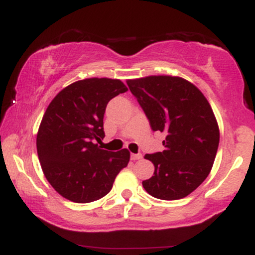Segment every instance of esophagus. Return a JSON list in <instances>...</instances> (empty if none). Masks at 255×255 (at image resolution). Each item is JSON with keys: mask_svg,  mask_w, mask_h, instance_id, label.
<instances>
[{"mask_svg": "<svg viewBox=\"0 0 255 255\" xmlns=\"http://www.w3.org/2000/svg\"><path fill=\"white\" fill-rule=\"evenodd\" d=\"M142 158V154L141 153H133L130 156V159L131 160H139V159H141Z\"/></svg>", "mask_w": 255, "mask_h": 255, "instance_id": "obj_1", "label": "esophagus"}]
</instances>
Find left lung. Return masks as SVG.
I'll list each match as a JSON object with an SVG mask.
<instances>
[{
	"label": "left lung",
	"instance_id": "left-lung-1",
	"mask_svg": "<svg viewBox=\"0 0 255 255\" xmlns=\"http://www.w3.org/2000/svg\"><path fill=\"white\" fill-rule=\"evenodd\" d=\"M153 131L165 134L164 150L145 154L153 176L145 191L162 200H177L209 176L219 144V129L207 99L194 85L178 77L153 75L127 81Z\"/></svg>",
	"mask_w": 255,
	"mask_h": 255
}]
</instances>
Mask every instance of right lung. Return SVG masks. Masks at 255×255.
Segmentation results:
<instances>
[{"label":"right lung","mask_w":255,"mask_h":255,"mask_svg":"<svg viewBox=\"0 0 255 255\" xmlns=\"http://www.w3.org/2000/svg\"><path fill=\"white\" fill-rule=\"evenodd\" d=\"M128 89L121 80L91 78L73 83L49 104L37 134V152L46 180L74 203H91L113 188L129 162L127 148L102 150L103 119L110 99Z\"/></svg>","instance_id":"add662e5"}]
</instances>
